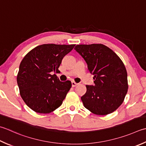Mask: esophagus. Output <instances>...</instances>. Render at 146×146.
Listing matches in <instances>:
<instances>
[{"label": "esophagus", "mask_w": 146, "mask_h": 146, "mask_svg": "<svg viewBox=\"0 0 146 146\" xmlns=\"http://www.w3.org/2000/svg\"><path fill=\"white\" fill-rule=\"evenodd\" d=\"M78 84H77V83H76V82H71V85H72V87H76L77 85H78Z\"/></svg>", "instance_id": "esophagus-1"}]
</instances>
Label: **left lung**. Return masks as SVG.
<instances>
[{"instance_id": "obj_1", "label": "left lung", "mask_w": 146, "mask_h": 146, "mask_svg": "<svg viewBox=\"0 0 146 146\" xmlns=\"http://www.w3.org/2000/svg\"><path fill=\"white\" fill-rule=\"evenodd\" d=\"M75 50L84 59L94 85H86L81 99L85 108L98 115L118 109L128 90L127 73L116 54L103 44L77 45Z\"/></svg>"}]
</instances>
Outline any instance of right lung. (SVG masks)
I'll return each mask as SVG.
<instances>
[{"label": "right lung", "mask_w": 146, "mask_h": 146, "mask_svg": "<svg viewBox=\"0 0 146 146\" xmlns=\"http://www.w3.org/2000/svg\"><path fill=\"white\" fill-rule=\"evenodd\" d=\"M75 45L43 44L30 50L21 62L17 83L23 100L38 113L52 112L62 103L71 87L69 80L61 82L56 74L64 56Z\"/></svg>", "instance_id": "add662e5"}]
</instances>
